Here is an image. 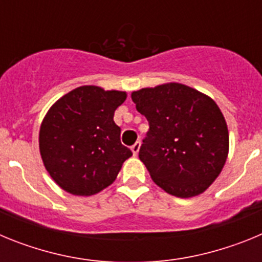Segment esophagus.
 Wrapping results in <instances>:
<instances>
[{
	"label": "esophagus",
	"mask_w": 262,
	"mask_h": 262,
	"mask_svg": "<svg viewBox=\"0 0 262 262\" xmlns=\"http://www.w3.org/2000/svg\"><path fill=\"white\" fill-rule=\"evenodd\" d=\"M139 149H140V142H136L135 144H134L133 147H131V151H133L134 156H138V154H139Z\"/></svg>",
	"instance_id": "obj_1"
}]
</instances>
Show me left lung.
Segmentation results:
<instances>
[{"mask_svg":"<svg viewBox=\"0 0 262 262\" xmlns=\"http://www.w3.org/2000/svg\"><path fill=\"white\" fill-rule=\"evenodd\" d=\"M131 98L149 122L139 159L155 184L178 198L207 190L230 149L226 119L214 99L178 82L143 88Z\"/></svg>","mask_w":262,"mask_h":262,"instance_id":"8db88e82","label":"left lung"}]
</instances>
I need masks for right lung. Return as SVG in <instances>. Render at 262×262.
<instances>
[{
    "label": "right lung",
    "instance_id": "right-lung-1",
    "mask_svg": "<svg viewBox=\"0 0 262 262\" xmlns=\"http://www.w3.org/2000/svg\"><path fill=\"white\" fill-rule=\"evenodd\" d=\"M126 92L84 85L57 99L39 131V151L51 178L62 190L89 196L115 181L133 152L120 143L114 113Z\"/></svg>",
    "mask_w": 262,
    "mask_h": 262
}]
</instances>
